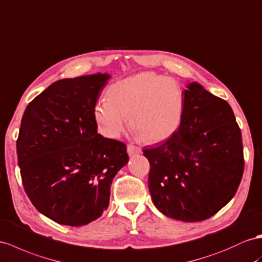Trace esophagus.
Here are the masks:
<instances>
[{
  "mask_svg": "<svg viewBox=\"0 0 262 262\" xmlns=\"http://www.w3.org/2000/svg\"><path fill=\"white\" fill-rule=\"evenodd\" d=\"M127 152H128L129 156H135V155H138V154L142 152V148H139V147H137L135 145L129 144L128 146H127Z\"/></svg>",
  "mask_w": 262,
  "mask_h": 262,
  "instance_id": "obj_1",
  "label": "esophagus"
}]
</instances>
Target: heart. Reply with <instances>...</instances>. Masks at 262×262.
<instances>
[{"label":"heart","instance_id":"obj_1","mask_svg":"<svg viewBox=\"0 0 262 262\" xmlns=\"http://www.w3.org/2000/svg\"><path fill=\"white\" fill-rule=\"evenodd\" d=\"M184 111V91L175 78L139 73L112 84L98 99L93 116L99 132L118 138L129 124L143 142L154 144L177 129Z\"/></svg>","mask_w":262,"mask_h":262}]
</instances>
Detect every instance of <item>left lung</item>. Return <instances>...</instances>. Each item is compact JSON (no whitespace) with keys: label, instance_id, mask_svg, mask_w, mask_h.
Here are the masks:
<instances>
[{"label":"left lung","instance_id":"obj_1","mask_svg":"<svg viewBox=\"0 0 262 262\" xmlns=\"http://www.w3.org/2000/svg\"><path fill=\"white\" fill-rule=\"evenodd\" d=\"M143 151L150 164L154 205L165 216L185 223L217 213L243 178V139L231 107L196 82L184 91L178 129Z\"/></svg>","mask_w":262,"mask_h":262}]
</instances>
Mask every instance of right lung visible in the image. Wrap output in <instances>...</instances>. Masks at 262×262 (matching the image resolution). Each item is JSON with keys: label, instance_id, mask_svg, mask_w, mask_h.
Listing matches in <instances>:
<instances>
[{"label": "right lung", "instance_id": "right-lung-1", "mask_svg": "<svg viewBox=\"0 0 262 262\" xmlns=\"http://www.w3.org/2000/svg\"><path fill=\"white\" fill-rule=\"evenodd\" d=\"M110 74L65 78L26 106L16 142L32 204L59 225L85 226L108 208L111 186L128 162L126 145L97 133L93 110Z\"/></svg>", "mask_w": 262, "mask_h": 262}]
</instances>
